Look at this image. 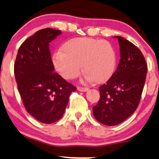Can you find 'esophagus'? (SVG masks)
<instances>
[{
	"label": "esophagus",
	"instance_id": "esophagus-1",
	"mask_svg": "<svg viewBox=\"0 0 159 159\" xmlns=\"http://www.w3.org/2000/svg\"><path fill=\"white\" fill-rule=\"evenodd\" d=\"M77 89L80 92H86V91L88 90V88H86V87H82V86H78L77 87Z\"/></svg>",
	"mask_w": 159,
	"mask_h": 159
}]
</instances>
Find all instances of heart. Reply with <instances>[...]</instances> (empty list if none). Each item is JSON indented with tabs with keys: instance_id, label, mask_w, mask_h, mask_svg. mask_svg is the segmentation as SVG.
<instances>
[{
	"instance_id": "obj_1",
	"label": "heart",
	"mask_w": 159,
	"mask_h": 159,
	"mask_svg": "<svg viewBox=\"0 0 159 159\" xmlns=\"http://www.w3.org/2000/svg\"><path fill=\"white\" fill-rule=\"evenodd\" d=\"M62 50L54 53L52 62L56 71L65 79L77 77L83 66L86 80L103 83L116 70L115 50L107 41L76 38L66 42Z\"/></svg>"
}]
</instances>
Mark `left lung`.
<instances>
[{"label": "left lung", "instance_id": "8db88e82", "mask_svg": "<svg viewBox=\"0 0 159 159\" xmlns=\"http://www.w3.org/2000/svg\"><path fill=\"white\" fill-rule=\"evenodd\" d=\"M120 45V59L115 73L100 86V97L93 107L95 118L114 126L125 121L139 104L147 74V64L141 52L133 43L115 36Z\"/></svg>", "mask_w": 159, "mask_h": 159}]
</instances>
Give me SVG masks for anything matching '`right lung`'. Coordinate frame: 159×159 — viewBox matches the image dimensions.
<instances>
[{"label": "right lung", "instance_id": "1", "mask_svg": "<svg viewBox=\"0 0 159 159\" xmlns=\"http://www.w3.org/2000/svg\"><path fill=\"white\" fill-rule=\"evenodd\" d=\"M61 34L52 28L34 33L20 46L14 67L26 111L44 124L54 123L62 117L70 93L76 89L54 73L49 43Z\"/></svg>", "mask_w": 159, "mask_h": 159}]
</instances>
